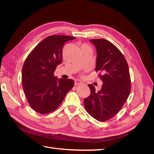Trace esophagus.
I'll use <instances>...</instances> for the list:
<instances>
[{"mask_svg":"<svg viewBox=\"0 0 154 154\" xmlns=\"http://www.w3.org/2000/svg\"><path fill=\"white\" fill-rule=\"evenodd\" d=\"M82 82H81L80 80H75V82H74V84H75V85L76 86V85H81V84H82Z\"/></svg>","mask_w":154,"mask_h":154,"instance_id":"1","label":"esophagus"}]
</instances>
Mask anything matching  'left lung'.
<instances>
[{
	"mask_svg": "<svg viewBox=\"0 0 154 154\" xmlns=\"http://www.w3.org/2000/svg\"><path fill=\"white\" fill-rule=\"evenodd\" d=\"M97 51L96 71L103 82L101 90L88 85L90 96L85 98L86 111L99 122L113 118L122 108L131 90L129 68L125 58L116 46L105 39H92Z\"/></svg>",
	"mask_w": 154,
	"mask_h": 154,
	"instance_id": "obj_1",
	"label": "left lung"
}]
</instances>
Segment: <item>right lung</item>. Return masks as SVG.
<instances>
[{"label":"right lung","instance_id":"right-lung-1","mask_svg":"<svg viewBox=\"0 0 154 154\" xmlns=\"http://www.w3.org/2000/svg\"><path fill=\"white\" fill-rule=\"evenodd\" d=\"M76 37L48 36L32 50L22 70V87L31 108L45 114L57 109L74 87L71 79H58L54 72L62 62L64 44Z\"/></svg>","mask_w":154,"mask_h":154}]
</instances>
